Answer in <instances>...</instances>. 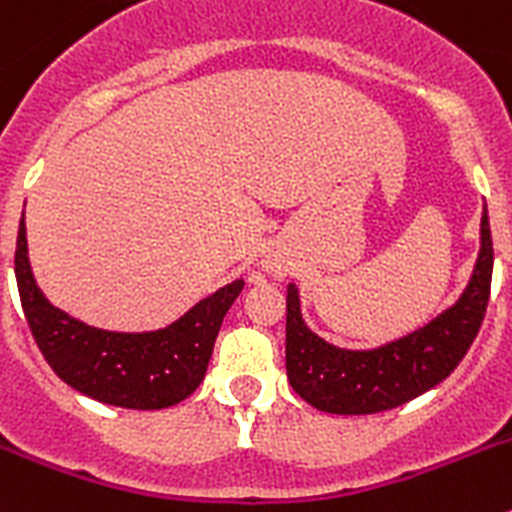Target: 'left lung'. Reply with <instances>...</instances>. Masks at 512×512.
I'll use <instances>...</instances> for the list:
<instances>
[{
    "mask_svg": "<svg viewBox=\"0 0 512 512\" xmlns=\"http://www.w3.org/2000/svg\"><path fill=\"white\" fill-rule=\"evenodd\" d=\"M492 282L487 205L479 223V253L459 300L405 336L374 348H341L320 338L302 318L300 289L287 287V377L312 408L333 415H372L415 400L454 372L485 318Z\"/></svg>",
    "mask_w": 512,
    "mask_h": 512,
    "instance_id": "left-lung-1",
    "label": "left lung"
}]
</instances>
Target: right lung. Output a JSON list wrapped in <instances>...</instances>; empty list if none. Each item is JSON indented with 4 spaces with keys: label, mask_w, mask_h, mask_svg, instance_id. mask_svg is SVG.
Wrapping results in <instances>:
<instances>
[{
    "label": "right lung",
    "mask_w": 512,
    "mask_h": 512,
    "mask_svg": "<svg viewBox=\"0 0 512 512\" xmlns=\"http://www.w3.org/2000/svg\"><path fill=\"white\" fill-rule=\"evenodd\" d=\"M15 277L27 325L53 372L81 395L128 410L171 408L200 387L217 330L243 289V279H233L164 328H94L53 305L35 282L25 212L17 230Z\"/></svg>",
    "instance_id": "obj_1"
}]
</instances>
